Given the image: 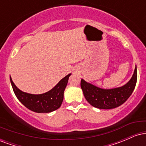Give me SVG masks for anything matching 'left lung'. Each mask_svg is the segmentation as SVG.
<instances>
[{"instance_id": "left-lung-1", "label": "left lung", "mask_w": 146, "mask_h": 146, "mask_svg": "<svg viewBox=\"0 0 146 146\" xmlns=\"http://www.w3.org/2000/svg\"><path fill=\"white\" fill-rule=\"evenodd\" d=\"M137 80V66L131 79L125 85L112 89H104L81 80V88L87 102L100 109L117 108L129 98L135 89Z\"/></svg>"}]
</instances>
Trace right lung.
I'll use <instances>...</instances> for the list:
<instances>
[{
    "label": "right lung",
    "instance_id": "add662e5",
    "mask_svg": "<svg viewBox=\"0 0 146 146\" xmlns=\"http://www.w3.org/2000/svg\"><path fill=\"white\" fill-rule=\"evenodd\" d=\"M68 74L46 93L34 95L25 93L17 88L10 77V82L18 100L25 107L36 113H51L60 108L64 99V91L67 85Z\"/></svg>",
    "mask_w": 146,
    "mask_h": 146
}]
</instances>
